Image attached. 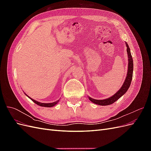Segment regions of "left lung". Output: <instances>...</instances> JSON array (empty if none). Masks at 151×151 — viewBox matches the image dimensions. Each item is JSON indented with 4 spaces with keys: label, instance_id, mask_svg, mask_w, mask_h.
<instances>
[{
    "label": "left lung",
    "instance_id": "left-lung-1",
    "mask_svg": "<svg viewBox=\"0 0 151 151\" xmlns=\"http://www.w3.org/2000/svg\"><path fill=\"white\" fill-rule=\"evenodd\" d=\"M125 45L127 47V52L128 55V59H129V62H128V70L125 80L123 83L121 88L118 90L117 92L113 95L110 98H108L105 99H95L93 98H91L89 96V99L91 101H92L93 103L96 104L98 105H101V106H107V105L111 104L113 103L116 101L117 100L121 98L122 96L125 94V93L129 89V87L130 86L132 76H133V70H134V63H133V59L130 52V49L127 43L125 42Z\"/></svg>",
    "mask_w": 151,
    "mask_h": 151
}]
</instances>
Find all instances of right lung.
<instances>
[{
  "label": "right lung",
  "instance_id": "right-lung-1",
  "mask_svg": "<svg viewBox=\"0 0 151 151\" xmlns=\"http://www.w3.org/2000/svg\"><path fill=\"white\" fill-rule=\"evenodd\" d=\"M26 95V96H28L30 99H31L32 101H33L35 103H36V104H38V105H39V106H43V107H53V106H54L55 105H56L58 103V101H59V100H57V101H55V102H53V103H40V102H38V101H36V100H35V99H32L31 98H30L29 96H28V95H27L26 93H24Z\"/></svg>",
  "mask_w": 151,
  "mask_h": 151
}]
</instances>
